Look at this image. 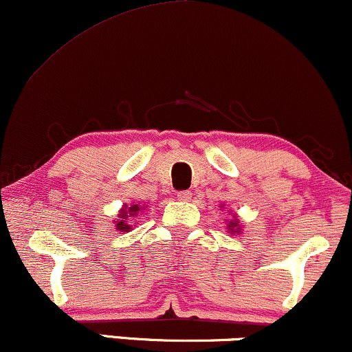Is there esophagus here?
Masks as SVG:
<instances>
[{"label":"esophagus","instance_id":"obj_1","mask_svg":"<svg viewBox=\"0 0 352 352\" xmlns=\"http://www.w3.org/2000/svg\"><path fill=\"white\" fill-rule=\"evenodd\" d=\"M190 197H192V194H190V190H181V192H177V199L183 202H189Z\"/></svg>","mask_w":352,"mask_h":352}]
</instances>
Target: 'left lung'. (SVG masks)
Wrapping results in <instances>:
<instances>
[{
  "label": "left lung",
  "mask_w": 352,
  "mask_h": 352,
  "mask_svg": "<svg viewBox=\"0 0 352 352\" xmlns=\"http://www.w3.org/2000/svg\"><path fill=\"white\" fill-rule=\"evenodd\" d=\"M241 223H240V220H238V215L236 214H233L232 215V219H228L227 220V232L228 233H238V235H240L241 233Z\"/></svg>",
  "instance_id": "8db88e82"
}]
</instances>
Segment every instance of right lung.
I'll return each mask as SVG.
<instances>
[{
    "instance_id": "1",
    "label": "right lung",
    "mask_w": 352,
    "mask_h": 352,
    "mask_svg": "<svg viewBox=\"0 0 352 352\" xmlns=\"http://www.w3.org/2000/svg\"><path fill=\"white\" fill-rule=\"evenodd\" d=\"M146 209V206H140V204H135L132 202L130 206L127 204H124L122 209L119 210V215H117V219L114 220L116 223V230H119V232H130V230L133 228V220H135V217H138V214H143ZM138 222V220H137Z\"/></svg>"
}]
</instances>
